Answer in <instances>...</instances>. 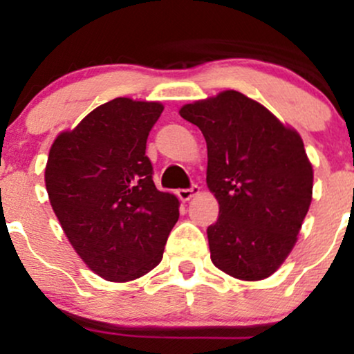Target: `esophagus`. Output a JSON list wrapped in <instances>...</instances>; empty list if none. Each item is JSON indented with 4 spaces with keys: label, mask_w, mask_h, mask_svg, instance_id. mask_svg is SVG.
<instances>
[{
    "label": "esophagus",
    "mask_w": 354,
    "mask_h": 354,
    "mask_svg": "<svg viewBox=\"0 0 354 354\" xmlns=\"http://www.w3.org/2000/svg\"><path fill=\"white\" fill-rule=\"evenodd\" d=\"M200 193V186L198 185H191L189 188H183L178 191V196H180L181 201H189L194 194Z\"/></svg>",
    "instance_id": "obj_1"
}]
</instances>
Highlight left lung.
<instances>
[{
  "label": "left lung",
  "mask_w": 354,
  "mask_h": 354,
  "mask_svg": "<svg viewBox=\"0 0 354 354\" xmlns=\"http://www.w3.org/2000/svg\"><path fill=\"white\" fill-rule=\"evenodd\" d=\"M200 129L208 145L206 183L219 209L206 230L211 259L236 278H266L290 254L311 201L301 138L234 89L208 101Z\"/></svg>",
  "instance_id": "8db88e82"
}]
</instances>
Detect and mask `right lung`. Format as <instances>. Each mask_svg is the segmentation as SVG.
Here are the masks:
<instances>
[{
    "mask_svg": "<svg viewBox=\"0 0 354 354\" xmlns=\"http://www.w3.org/2000/svg\"><path fill=\"white\" fill-rule=\"evenodd\" d=\"M161 103L115 98L93 109L51 146L46 189L70 238L95 253L96 271H109L163 248L178 221V200L156 189L146 141Z\"/></svg>",
    "mask_w": 354,
    "mask_h": 354,
    "instance_id": "1",
    "label": "right lung"
}]
</instances>
